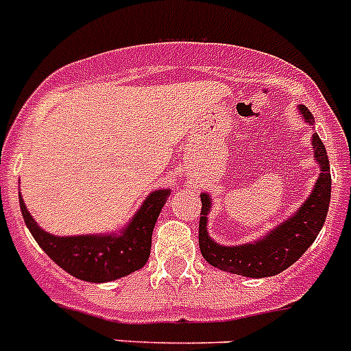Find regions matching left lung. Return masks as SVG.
Returning <instances> with one entry per match:
<instances>
[{"label": "left lung", "mask_w": 351, "mask_h": 351, "mask_svg": "<svg viewBox=\"0 0 351 351\" xmlns=\"http://www.w3.org/2000/svg\"><path fill=\"white\" fill-rule=\"evenodd\" d=\"M301 113L308 122L314 119L308 108L301 106ZM312 144L315 160L321 166V175L315 182L312 195L290 220L270 230V234L265 236L263 240L240 247H221L215 243L207 234V213L210 209V198L205 193L202 195L198 243L207 263L245 278H267L289 269L290 265L295 263L306 252V249L317 238L319 230L323 229L332 195L330 160L317 133L312 136Z\"/></svg>", "instance_id": "1"}]
</instances>
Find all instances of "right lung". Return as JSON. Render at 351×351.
<instances>
[{"mask_svg": "<svg viewBox=\"0 0 351 351\" xmlns=\"http://www.w3.org/2000/svg\"><path fill=\"white\" fill-rule=\"evenodd\" d=\"M169 191H155L144 202L122 236H70L61 238L39 229L19 198L21 215L34 240L62 270L90 283H106L142 269L149 258L151 236Z\"/></svg>", "mask_w": 351, "mask_h": 351, "instance_id": "1", "label": "right lung"}]
</instances>
